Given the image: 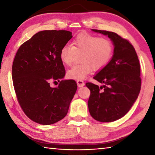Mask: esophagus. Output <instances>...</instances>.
Returning <instances> with one entry per match:
<instances>
[{
    "instance_id": "esophagus-1",
    "label": "esophagus",
    "mask_w": 155,
    "mask_h": 155,
    "mask_svg": "<svg viewBox=\"0 0 155 155\" xmlns=\"http://www.w3.org/2000/svg\"><path fill=\"white\" fill-rule=\"evenodd\" d=\"M77 83L78 87H83V86L85 85V83H84V81L82 80H77Z\"/></svg>"
}]
</instances>
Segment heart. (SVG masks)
Instances as JSON below:
<instances>
[{
  "mask_svg": "<svg viewBox=\"0 0 155 155\" xmlns=\"http://www.w3.org/2000/svg\"><path fill=\"white\" fill-rule=\"evenodd\" d=\"M114 46L107 38L90 33H81L76 37L72 45L65 44L60 50L59 57L64 64L70 65L77 54H82L81 64L74 65L68 71V77L81 80L93 71L100 70L108 64L111 58Z\"/></svg>",
  "mask_w": 155,
  "mask_h": 155,
  "instance_id": "1",
  "label": "heart"
}]
</instances>
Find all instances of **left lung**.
I'll list each match as a JSON object with an SVG mask.
<instances>
[{"label":"left lung","mask_w":155,"mask_h":155,"mask_svg":"<svg viewBox=\"0 0 155 155\" xmlns=\"http://www.w3.org/2000/svg\"><path fill=\"white\" fill-rule=\"evenodd\" d=\"M91 31L108 36L114 50L111 61L94 77L103 85L85 84L91 92L89 111L97 121L114 122L127 114L140 94V61L134 47L127 40L111 31Z\"/></svg>","instance_id":"obj_1"}]
</instances>
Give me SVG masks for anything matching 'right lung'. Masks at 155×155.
<instances>
[{"instance_id":"right-lung-1","label":"right lung","mask_w":155,"mask_h":155,"mask_svg":"<svg viewBox=\"0 0 155 155\" xmlns=\"http://www.w3.org/2000/svg\"><path fill=\"white\" fill-rule=\"evenodd\" d=\"M72 38L68 31H40L15 56L12 79L18 101L28 118L38 124H52L64 118L77 91L75 81H60L65 74L60 50ZM51 80L59 85L51 88Z\"/></svg>"}]
</instances>
